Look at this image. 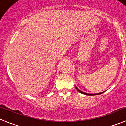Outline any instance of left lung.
<instances>
[{
	"mask_svg": "<svg viewBox=\"0 0 126 126\" xmlns=\"http://www.w3.org/2000/svg\"><path fill=\"white\" fill-rule=\"evenodd\" d=\"M76 88H77V90H78V91H79V92H80V93H81V94H85V95H98V94H102V93H103V92H102L98 93V94H87V93H85V92H82V91H81V90H79V89H78V88H77V87H76Z\"/></svg>",
	"mask_w": 126,
	"mask_h": 126,
	"instance_id": "left-lung-1",
	"label": "left lung"
}]
</instances>
